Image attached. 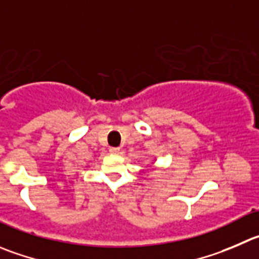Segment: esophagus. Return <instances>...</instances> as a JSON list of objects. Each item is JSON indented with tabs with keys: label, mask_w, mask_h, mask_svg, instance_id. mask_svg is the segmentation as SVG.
I'll return each instance as SVG.
<instances>
[{
	"label": "esophagus",
	"mask_w": 259,
	"mask_h": 259,
	"mask_svg": "<svg viewBox=\"0 0 259 259\" xmlns=\"http://www.w3.org/2000/svg\"><path fill=\"white\" fill-rule=\"evenodd\" d=\"M109 152H110V154H113V155H119L120 154V149H118V147H110Z\"/></svg>",
	"instance_id": "1"
}]
</instances>
